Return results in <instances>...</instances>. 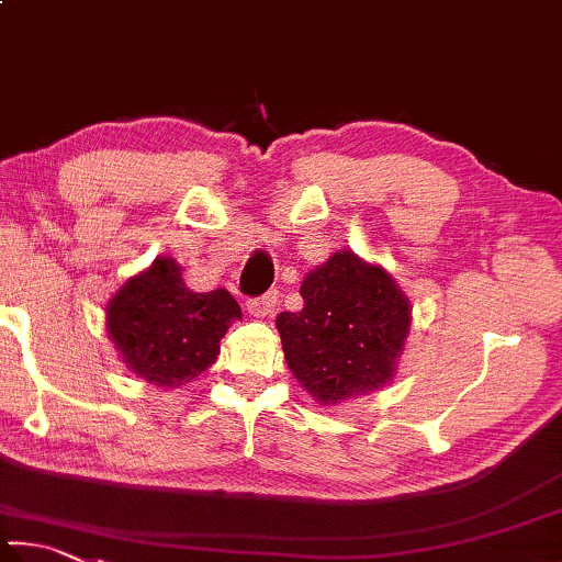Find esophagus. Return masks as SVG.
<instances>
[{
  "label": "esophagus",
  "instance_id": "esophagus-1",
  "mask_svg": "<svg viewBox=\"0 0 562 562\" xmlns=\"http://www.w3.org/2000/svg\"><path fill=\"white\" fill-rule=\"evenodd\" d=\"M274 302H278V294L268 292V294H260V297H250L246 302V307H248V312L252 316H258V319H262V316H270L272 314Z\"/></svg>",
  "mask_w": 562,
  "mask_h": 562
}]
</instances>
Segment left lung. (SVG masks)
Returning <instances> with one entry per match:
<instances>
[{
  "label": "left lung",
  "instance_id": "1",
  "mask_svg": "<svg viewBox=\"0 0 562 562\" xmlns=\"http://www.w3.org/2000/svg\"><path fill=\"white\" fill-rule=\"evenodd\" d=\"M300 294L302 312H282L278 331L284 361L316 401L331 405L393 379L411 304L387 272L341 250L304 278Z\"/></svg>",
  "mask_w": 562,
  "mask_h": 562
}]
</instances>
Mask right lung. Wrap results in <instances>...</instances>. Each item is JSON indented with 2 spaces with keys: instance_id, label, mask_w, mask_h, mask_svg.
I'll return each instance as SVG.
<instances>
[{
  "instance_id": "right-lung-1",
  "label": "right lung",
  "mask_w": 562,
  "mask_h": 562,
  "mask_svg": "<svg viewBox=\"0 0 562 562\" xmlns=\"http://www.w3.org/2000/svg\"><path fill=\"white\" fill-rule=\"evenodd\" d=\"M233 319H240V307L231 292H191L171 258H157L108 304V334L122 359L161 387L206 371Z\"/></svg>"
}]
</instances>
